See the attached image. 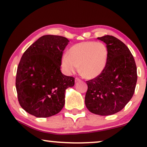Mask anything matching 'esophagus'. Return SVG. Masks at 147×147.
<instances>
[{
	"label": "esophagus",
	"mask_w": 147,
	"mask_h": 147,
	"mask_svg": "<svg viewBox=\"0 0 147 147\" xmlns=\"http://www.w3.org/2000/svg\"><path fill=\"white\" fill-rule=\"evenodd\" d=\"M80 81H81V80L79 79V78H76L75 79V82H76V83H77V82H79Z\"/></svg>",
	"instance_id": "esophagus-1"
}]
</instances>
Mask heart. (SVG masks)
Wrapping results in <instances>:
<instances>
[{"mask_svg": "<svg viewBox=\"0 0 147 147\" xmlns=\"http://www.w3.org/2000/svg\"><path fill=\"white\" fill-rule=\"evenodd\" d=\"M108 51L100 42H80L72 46L69 55L65 54L61 59V66L67 74L71 75L80 71L87 79H94L99 76L107 63Z\"/></svg>", "mask_w": 147, "mask_h": 147, "instance_id": "heart-1", "label": "heart"}]
</instances>
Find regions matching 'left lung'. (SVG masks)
<instances>
[{"instance_id":"8db88e82","label":"left lung","mask_w":147,"mask_h":147,"mask_svg":"<svg viewBox=\"0 0 147 147\" xmlns=\"http://www.w3.org/2000/svg\"><path fill=\"white\" fill-rule=\"evenodd\" d=\"M97 39L106 43L107 63L99 76L86 82L85 104L92 113L112 115L131 100L137 81L136 66L131 52L120 40L111 35Z\"/></svg>"}]
</instances>
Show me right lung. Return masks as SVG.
<instances>
[{
	"label": "right lung",
	"instance_id": "obj_1",
	"mask_svg": "<svg viewBox=\"0 0 147 147\" xmlns=\"http://www.w3.org/2000/svg\"><path fill=\"white\" fill-rule=\"evenodd\" d=\"M69 41L58 35H43L25 51L18 65L16 89L23 109L37 118L61 111L65 90L74 86V78L61 71L63 50Z\"/></svg>",
	"mask_w": 147,
	"mask_h": 147
}]
</instances>
